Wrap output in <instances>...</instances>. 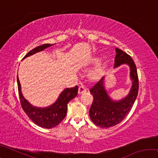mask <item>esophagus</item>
Masks as SVG:
<instances>
[{"label":"esophagus","mask_w":158,"mask_h":158,"mask_svg":"<svg viewBox=\"0 0 158 158\" xmlns=\"http://www.w3.org/2000/svg\"><path fill=\"white\" fill-rule=\"evenodd\" d=\"M86 92V90H85L84 87H79L78 89V94L79 95H82L83 93H85Z\"/></svg>","instance_id":"34e87169"}]
</instances>
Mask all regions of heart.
<instances>
[{"mask_svg": "<svg viewBox=\"0 0 158 158\" xmlns=\"http://www.w3.org/2000/svg\"><path fill=\"white\" fill-rule=\"evenodd\" d=\"M86 67L95 65L87 74V79L90 83H96L103 78L106 74L108 68V63L106 61H101L98 57H91L85 63Z\"/></svg>", "mask_w": 158, "mask_h": 158, "instance_id": "obj_1", "label": "heart"}]
</instances>
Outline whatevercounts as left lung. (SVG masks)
<instances>
[{"mask_svg":"<svg viewBox=\"0 0 158 158\" xmlns=\"http://www.w3.org/2000/svg\"><path fill=\"white\" fill-rule=\"evenodd\" d=\"M114 68L123 64L130 68V79L132 85L129 93L119 100L111 98L105 86V77L99 81L90 90L93 102L89 110L91 121L98 127L108 128L114 126L123 120L129 113L137 97L138 75L136 65L129 55L116 48Z\"/></svg>","mask_w":158,"mask_h":158,"instance_id":"1","label":"left lung"}]
</instances>
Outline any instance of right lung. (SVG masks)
<instances>
[{
    "label": "right lung",
    "instance_id": "right-lung-1",
    "mask_svg": "<svg viewBox=\"0 0 158 158\" xmlns=\"http://www.w3.org/2000/svg\"><path fill=\"white\" fill-rule=\"evenodd\" d=\"M53 44H44L41 46L37 47L33 50L30 51L23 58V60L32 55H34L35 53L42 52L47 48L53 46ZM17 80L19 95L21 105L23 111L32 120V121H33L37 125L43 128H47V129L57 126L63 121L67 114L68 103L76 97L78 92L77 85L71 89L67 88L60 93L57 100L52 105L48 106H44V107H39V106L32 105L23 97L21 92V87L18 75L17 76Z\"/></svg>",
    "mask_w": 158,
    "mask_h": 158
}]
</instances>
